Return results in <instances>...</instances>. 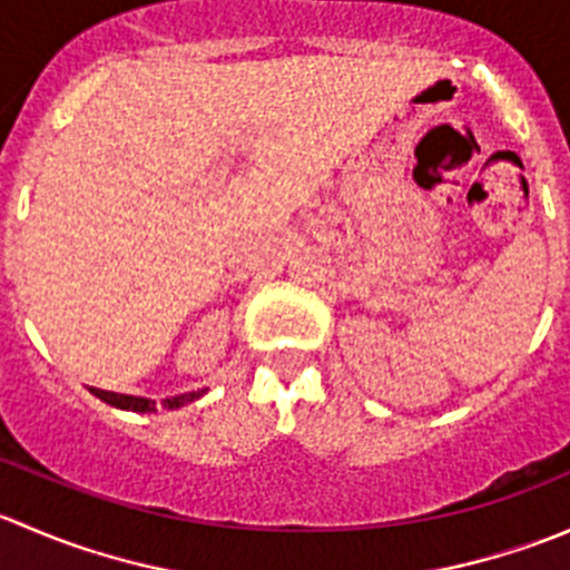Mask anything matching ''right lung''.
<instances>
[{
	"mask_svg": "<svg viewBox=\"0 0 570 570\" xmlns=\"http://www.w3.org/2000/svg\"><path fill=\"white\" fill-rule=\"evenodd\" d=\"M90 394H96V396H99V400H105L107 405H112V407H120V411L154 413V411H159V407H165V411H176V407L187 405V402H195V400H200V396L206 394V389H200V392H187V394L165 396L163 402H157V400H148V396H135V394L105 392V389H94V386H90Z\"/></svg>",
	"mask_w": 570,
	"mask_h": 570,
	"instance_id": "add662e5",
	"label": "right lung"
}]
</instances>
